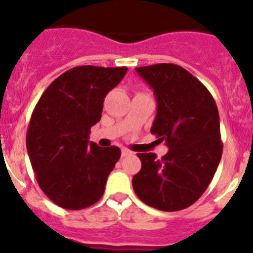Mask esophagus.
<instances>
[{
	"label": "esophagus",
	"instance_id": "1",
	"mask_svg": "<svg viewBox=\"0 0 253 253\" xmlns=\"http://www.w3.org/2000/svg\"><path fill=\"white\" fill-rule=\"evenodd\" d=\"M131 152L129 149H122V157H126V156H130Z\"/></svg>",
	"mask_w": 253,
	"mask_h": 253
}]
</instances>
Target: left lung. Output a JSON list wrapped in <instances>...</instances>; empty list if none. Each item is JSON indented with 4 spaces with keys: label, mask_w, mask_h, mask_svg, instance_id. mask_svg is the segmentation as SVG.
Instances as JSON below:
<instances>
[{
    "label": "left lung",
    "mask_w": 253,
    "mask_h": 253,
    "mask_svg": "<svg viewBox=\"0 0 253 253\" xmlns=\"http://www.w3.org/2000/svg\"><path fill=\"white\" fill-rule=\"evenodd\" d=\"M135 71L157 101L151 133L169 149L161 160L154 153H138L142 169L134 175L133 189L154 209L182 210L204 194L222 158L218 107L207 87L177 64Z\"/></svg>",
    "instance_id": "obj_1"
}]
</instances>
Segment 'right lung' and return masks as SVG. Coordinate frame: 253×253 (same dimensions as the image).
<instances>
[{"label":"right lung","instance_id":"1","mask_svg":"<svg viewBox=\"0 0 253 253\" xmlns=\"http://www.w3.org/2000/svg\"><path fill=\"white\" fill-rule=\"evenodd\" d=\"M126 67L80 66L51 82L31 114L26 148L38 184L58 207L80 210L99 202L120 158L115 146L88 142L101 119L105 96Z\"/></svg>","mask_w":253,"mask_h":253}]
</instances>
